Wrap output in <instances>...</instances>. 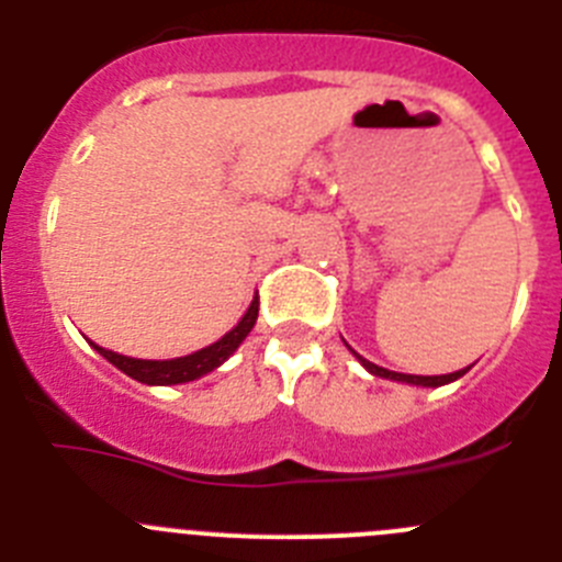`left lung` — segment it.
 Segmentation results:
<instances>
[{
    "instance_id": "1",
    "label": "left lung",
    "mask_w": 562,
    "mask_h": 562,
    "mask_svg": "<svg viewBox=\"0 0 562 562\" xmlns=\"http://www.w3.org/2000/svg\"><path fill=\"white\" fill-rule=\"evenodd\" d=\"M355 358L360 360V363L366 366V369L371 371L374 376H385V380H396V382H407V385H424V387H438V385H447V382H454L460 380V376L465 374L469 369L463 371H454V374H440V376H418V374H400V371H387L382 369V366H374L369 363L366 358H360V355H355Z\"/></svg>"
}]
</instances>
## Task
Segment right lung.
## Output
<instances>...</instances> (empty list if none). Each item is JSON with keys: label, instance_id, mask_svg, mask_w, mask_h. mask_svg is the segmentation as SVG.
<instances>
[{"label": "right lung", "instance_id": "right-lung-1", "mask_svg": "<svg viewBox=\"0 0 562 562\" xmlns=\"http://www.w3.org/2000/svg\"><path fill=\"white\" fill-rule=\"evenodd\" d=\"M257 307H260V299H257L255 293L249 311L244 313V318H240V322L235 324L224 338H218L216 344L204 346V349H199V352L186 355V358L138 360V358H127V355L110 352V349H102V346L97 344H93V349H97L104 360H110L115 369L124 371V374L133 376V380L144 382V385H180V382L199 380V376L218 369V366H222L224 360H227L240 344H244V338L251 333V327H255L257 322Z\"/></svg>", "mask_w": 562, "mask_h": 562}]
</instances>
